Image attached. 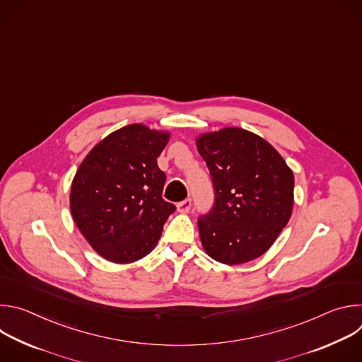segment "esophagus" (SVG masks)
Wrapping results in <instances>:
<instances>
[{
    "label": "esophagus",
    "instance_id": "esophagus-1",
    "mask_svg": "<svg viewBox=\"0 0 362 362\" xmlns=\"http://www.w3.org/2000/svg\"><path fill=\"white\" fill-rule=\"evenodd\" d=\"M176 208H177V212H180V214H187V212L190 211V208H192V199H185V200L179 202V203L176 204Z\"/></svg>",
    "mask_w": 362,
    "mask_h": 362
}]
</instances>
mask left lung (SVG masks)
Listing matches in <instances>:
<instances>
[{
  "instance_id": "obj_1",
  "label": "left lung",
  "mask_w": 362,
  "mask_h": 362,
  "mask_svg": "<svg viewBox=\"0 0 362 362\" xmlns=\"http://www.w3.org/2000/svg\"><path fill=\"white\" fill-rule=\"evenodd\" d=\"M196 146L215 190L214 208L197 219L204 252L226 265L256 259L289 222L292 170L267 140L243 129L202 134Z\"/></svg>"
}]
</instances>
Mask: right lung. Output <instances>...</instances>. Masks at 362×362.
Returning a JSON list of instances; mask_svg holds the SVG:
<instances>
[{
  "label": "right lung",
  "instance_id": "right-lung-1",
  "mask_svg": "<svg viewBox=\"0 0 362 362\" xmlns=\"http://www.w3.org/2000/svg\"><path fill=\"white\" fill-rule=\"evenodd\" d=\"M169 137L168 132L129 124L97 143L80 165L71 183V215L105 259H141L176 211L162 197L166 175L158 166Z\"/></svg>",
  "mask_w": 362,
  "mask_h": 362
}]
</instances>
